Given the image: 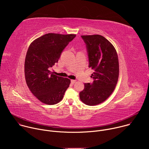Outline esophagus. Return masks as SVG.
<instances>
[{
    "label": "esophagus",
    "instance_id": "esophagus-1",
    "mask_svg": "<svg viewBox=\"0 0 149 149\" xmlns=\"http://www.w3.org/2000/svg\"><path fill=\"white\" fill-rule=\"evenodd\" d=\"M71 82L72 84H74V83L76 82V80H75V79H71Z\"/></svg>",
    "mask_w": 149,
    "mask_h": 149
}]
</instances>
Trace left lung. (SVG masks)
I'll use <instances>...</instances> for the list:
<instances>
[{
  "instance_id": "left-lung-1",
  "label": "left lung",
  "mask_w": 149,
  "mask_h": 149,
  "mask_svg": "<svg viewBox=\"0 0 149 149\" xmlns=\"http://www.w3.org/2000/svg\"><path fill=\"white\" fill-rule=\"evenodd\" d=\"M86 45L89 68L94 71L93 83H86L79 93L81 101L93 106L102 103L112 94L119 75V63L116 49L100 35L81 36Z\"/></svg>"
}]
</instances>
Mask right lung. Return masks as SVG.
Listing matches in <instances>:
<instances>
[{"instance_id":"right-lung-1","label":"right lung","mask_w":149,"mask_h":149,"mask_svg":"<svg viewBox=\"0 0 149 149\" xmlns=\"http://www.w3.org/2000/svg\"><path fill=\"white\" fill-rule=\"evenodd\" d=\"M76 35L47 33L33 40L25 61V75L32 93L48 105L62 100L71 81L53 74L49 70L57 63L61 53Z\"/></svg>"}]
</instances>
